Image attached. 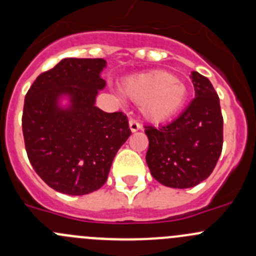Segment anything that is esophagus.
I'll list each match as a JSON object with an SVG mask.
<instances>
[{
	"label": "esophagus",
	"instance_id": "obj_1",
	"mask_svg": "<svg viewBox=\"0 0 256 256\" xmlns=\"http://www.w3.org/2000/svg\"><path fill=\"white\" fill-rule=\"evenodd\" d=\"M128 126H130V130L132 131V132H135V131H138L141 128L140 122H138V120H134V118H131V120L128 121Z\"/></svg>",
	"mask_w": 256,
	"mask_h": 256
}]
</instances>
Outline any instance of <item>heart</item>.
<instances>
[{
  "instance_id": "obj_1",
  "label": "heart",
  "mask_w": 256,
  "mask_h": 256,
  "mask_svg": "<svg viewBox=\"0 0 256 256\" xmlns=\"http://www.w3.org/2000/svg\"><path fill=\"white\" fill-rule=\"evenodd\" d=\"M120 89L126 99L141 105L144 118L154 122H162L176 115L187 99L184 82L164 72L130 76L121 82Z\"/></svg>"
}]
</instances>
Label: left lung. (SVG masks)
Returning a JSON list of instances; mask_svg holds the SVG:
<instances>
[{
	"label": "left lung",
	"instance_id": "8db88e82",
	"mask_svg": "<svg viewBox=\"0 0 256 256\" xmlns=\"http://www.w3.org/2000/svg\"><path fill=\"white\" fill-rule=\"evenodd\" d=\"M196 98L168 125L144 126L148 138L146 162L161 184L190 188L210 176L223 148V116L208 78L190 73Z\"/></svg>",
	"mask_w": 256,
	"mask_h": 256
}]
</instances>
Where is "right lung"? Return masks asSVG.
Masks as SVG:
<instances>
[{"label": "right lung", "instance_id": "add662e5", "mask_svg": "<svg viewBox=\"0 0 256 256\" xmlns=\"http://www.w3.org/2000/svg\"><path fill=\"white\" fill-rule=\"evenodd\" d=\"M102 58H66L40 74L24 98L22 131L28 160L53 190L70 196L98 190L131 130L124 112L95 106L104 89ZM70 96L62 110L58 99Z\"/></svg>", "mask_w": 256, "mask_h": 256}]
</instances>
